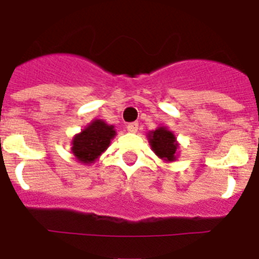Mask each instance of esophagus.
I'll use <instances>...</instances> for the list:
<instances>
[{
	"mask_svg": "<svg viewBox=\"0 0 259 259\" xmlns=\"http://www.w3.org/2000/svg\"><path fill=\"white\" fill-rule=\"evenodd\" d=\"M137 130H139V123H130V124L127 125V131L128 132H132V134H135V132H137Z\"/></svg>",
	"mask_w": 259,
	"mask_h": 259,
	"instance_id": "34e87169",
	"label": "esophagus"
}]
</instances>
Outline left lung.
Wrapping results in <instances>:
<instances>
[{
    "label": "left lung",
    "instance_id": "8db88e82",
    "mask_svg": "<svg viewBox=\"0 0 259 259\" xmlns=\"http://www.w3.org/2000/svg\"><path fill=\"white\" fill-rule=\"evenodd\" d=\"M150 146L153 152L158 157L166 162H172L176 159V149H178V141L176 137L170 130L166 127H158L155 131L149 132L148 135Z\"/></svg>",
    "mask_w": 259,
    "mask_h": 259
}]
</instances>
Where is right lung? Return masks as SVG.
Wrapping results in <instances>:
<instances>
[{
    "label": "right lung",
    "mask_w": 259,
    "mask_h": 259,
    "mask_svg": "<svg viewBox=\"0 0 259 259\" xmlns=\"http://www.w3.org/2000/svg\"><path fill=\"white\" fill-rule=\"evenodd\" d=\"M116 135L114 125L100 119L89 123L80 134L72 139V153L80 163H93L109 148L110 141Z\"/></svg>",
    "instance_id": "right-lung-1"
}]
</instances>
